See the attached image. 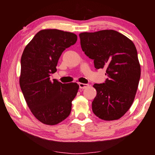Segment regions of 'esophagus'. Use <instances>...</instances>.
Here are the masks:
<instances>
[{"mask_svg": "<svg viewBox=\"0 0 155 155\" xmlns=\"http://www.w3.org/2000/svg\"><path fill=\"white\" fill-rule=\"evenodd\" d=\"M78 85H79V88H80V89H85V88H87V87H88V86H89L88 84L81 83H78Z\"/></svg>", "mask_w": 155, "mask_h": 155, "instance_id": "esophagus-1", "label": "esophagus"}]
</instances>
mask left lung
Segmentation results:
<instances>
[{
	"instance_id": "obj_1",
	"label": "left lung",
	"mask_w": 155,
	"mask_h": 155,
	"mask_svg": "<svg viewBox=\"0 0 155 155\" xmlns=\"http://www.w3.org/2000/svg\"><path fill=\"white\" fill-rule=\"evenodd\" d=\"M81 46L94 67L106 69L108 77L103 83L94 84L97 94L92 111L104 120H117L132 105L141 68L135 44L122 33L103 30L79 34Z\"/></svg>"
}]
</instances>
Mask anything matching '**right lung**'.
<instances>
[{
    "label": "right lung",
    "instance_id": "1",
    "mask_svg": "<svg viewBox=\"0 0 155 155\" xmlns=\"http://www.w3.org/2000/svg\"><path fill=\"white\" fill-rule=\"evenodd\" d=\"M74 33L58 29L39 31L23 51L20 85L31 111L48 125L64 120L71 112L77 96V83H61L51 80L62 52L76 43Z\"/></svg>",
    "mask_w": 155,
    "mask_h": 155
}]
</instances>
